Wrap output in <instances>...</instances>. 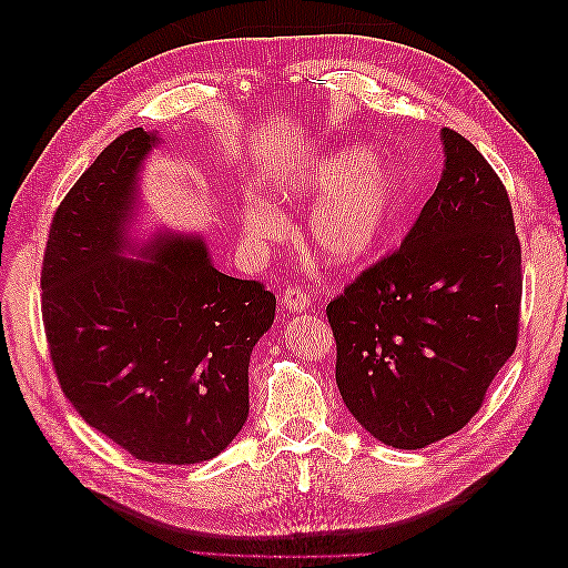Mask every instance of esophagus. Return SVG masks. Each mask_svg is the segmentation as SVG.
<instances>
[{
    "label": "esophagus",
    "instance_id": "34e87169",
    "mask_svg": "<svg viewBox=\"0 0 568 568\" xmlns=\"http://www.w3.org/2000/svg\"><path fill=\"white\" fill-rule=\"evenodd\" d=\"M282 303L288 313H305V311H311L313 296H311V291H305L303 286H291L282 294Z\"/></svg>",
    "mask_w": 568,
    "mask_h": 568
}]
</instances>
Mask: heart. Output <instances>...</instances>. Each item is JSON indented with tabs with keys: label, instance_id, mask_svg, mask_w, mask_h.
Masks as SVG:
<instances>
[{
	"label": "heart",
	"instance_id": "heart-1",
	"mask_svg": "<svg viewBox=\"0 0 568 568\" xmlns=\"http://www.w3.org/2000/svg\"><path fill=\"white\" fill-rule=\"evenodd\" d=\"M274 201L313 203L307 244L326 263L353 265L376 251L400 220L407 180L400 168L376 159L363 146L338 149L288 165L267 180ZM242 227L251 239H274L282 220L261 199L242 205Z\"/></svg>",
	"mask_w": 568,
	"mask_h": 568
}]
</instances>
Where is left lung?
<instances>
[{
    "instance_id": "1",
    "label": "left lung",
    "mask_w": 568,
    "mask_h": 568,
    "mask_svg": "<svg viewBox=\"0 0 568 568\" xmlns=\"http://www.w3.org/2000/svg\"><path fill=\"white\" fill-rule=\"evenodd\" d=\"M445 168L400 248L326 305L351 415L400 450L459 432L511 357L521 244L509 194L480 151L443 128Z\"/></svg>"
}]
</instances>
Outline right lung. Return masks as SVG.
<instances>
[{"mask_svg":"<svg viewBox=\"0 0 568 568\" xmlns=\"http://www.w3.org/2000/svg\"><path fill=\"white\" fill-rule=\"evenodd\" d=\"M156 142L142 128L115 136L63 196L42 261V322L84 422L136 459L194 464L242 432L251 351L277 298L217 272L194 239H156L149 261L120 257Z\"/></svg>","mask_w":568,"mask_h":568,"instance_id":"obj_1","label":"right lung"}]
</instances>
